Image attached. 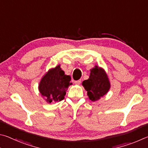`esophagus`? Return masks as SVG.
<instances>
[{"label":"esophagus","instance_id":"34e87169","mask_svg":"<svg viewBox=\"0 0 148 148\" xmlns=\"http://www.w3.org/2000/svg\"><path fill=\"white\" fill-rule=\"evenodd\" d=\"M81 80H78V81H75V84L79 85V84H81Z\"/></svg>","mask_w":148,"mask_h":148}]
</instances>
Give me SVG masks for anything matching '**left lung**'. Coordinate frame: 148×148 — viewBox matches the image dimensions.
Wrapping results in <instances>:
<instances>
[{
    "mask_svg": "<svg viewBox=\"0 0 148 148\" xmlns=\"http://www.w3.org/2000/svg\"><path fill=\"white\" fill-rule=\"evenodd\" d=\"M82 84L86 90L89 99L94 102L107 94L110 88V82L105 70L97 65L90 69L88 79L84 81Z\"/></svg>",
    "mask_w": 148,
    "mask_h": 148,
    "instance_id": "left-lung-1",
    "label": "left lung"
}]
</instances>
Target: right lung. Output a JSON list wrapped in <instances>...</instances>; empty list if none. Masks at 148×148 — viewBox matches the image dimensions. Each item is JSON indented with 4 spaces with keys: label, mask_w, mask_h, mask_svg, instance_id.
Segmentation results:
<instances>
[{
    "label": "right lung",
    "mask_w": 148,
    "mask_h": 148,
    "mask_svg": "<svg viewBox=\"0 0 148 148\" xmlns=\"http://www.w3.org/2000/svg\"><path fill=\"white\" fill-rule=\"evenodd\" d=\"M71 77L65 75L60 64L49 69L42 77L38 85V90L48 103L59 102L64 99L66 91L72 82Z\"/></svg>",
    "instance_id": "obj_1"
}]
</instances>
